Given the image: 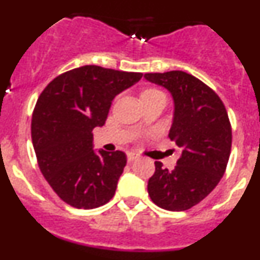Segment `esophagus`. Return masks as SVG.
<instances>
[{
    "label": "esophagus",
    "instance_id": "esophagus-1",
    "mask_svg": "<svg viewBox=\"0 0 260 260\" xmlns=\"http://www.w3.org/2000/svg\"><path fill=\"white\" fill-rule=\"evenodd\" d=\"M138 158V154L137 153H133V152H128L127 153V161L128 162H132L135 159Z\"/></svg>",
    "mask_w": 260,
    "mask_h": 260
}]
</instances>
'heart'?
I'll list each match as a JSON object with an SVG mask.
<instances>
[{
    "label": "heart",
    "mask_w": 260,
    "mask_h": 260,
    "mask_svg": "<svg viewBox=\"0 0 260 260\" xmlns=\"http://www.w3.org/2000/svg\"><path fill=\"white\" fill-rule=\"evenodd\" d=\"M154 93H161L159 90H156V89H147L142 93V95H148V94H154Z\"/></svg>",
    "instance_id": "obj_1"
}]
</instances>
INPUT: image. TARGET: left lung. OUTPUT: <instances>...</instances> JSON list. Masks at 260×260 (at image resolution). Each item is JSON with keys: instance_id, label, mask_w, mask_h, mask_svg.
<instances>
[{"instance_id": "1", "label": "left lung", "mask_w": 260, "mask_h": 260, "mask_svg": "<svg viewBox=\"0 0 260 260\" xmlns=\"http://www.w3.org/2000/svg\"><path fill=\"white\" fill-rule=\"evenodd\" d=\"M145 78L171 93L175 112L169 137L182 149L171 171L154 162L148 195L165 210H187L216 187L226 169L232 148L228 112L211 88L187 73H147Z\"/></svg>"}]
</instances>
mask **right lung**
Segmentation results:
<instances>
[{
	"mask_svg": "<svg viewBox=\"0 0 260 260\" xmlns=\"http://www.w3.org/2000/svg\"><path fill=\"white\" fill-rule=\"evenodd\" d=\"M142 75L85 65L55 78L39 96L31 120L39 167L73 208H99L114 196L127 157L122 151H94L93 129L106 123L115 95Z\"/></svg>",
	"mask_w": 260,
	"mask_h": 260,
	"instance_id": "right-lung-1",
	"label": "right lung"
}]
</instances>
